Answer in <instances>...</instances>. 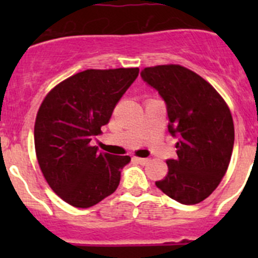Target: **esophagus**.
<instances>
[{"instance_id":"1","label":"esophagus","mask_w":258,"mask_h":258,"mask_svg":"<svg viewBox=\"0 0 258 258\" xmlns=\"http://www.w3.org/2000/svg\"><path fill=\"white\" fill-rule=\"evenodd\" d=\"M134 161H136L137 163H140V165H147L148 163V158H141V157H134Z\"/></svg>"}]
</instances>
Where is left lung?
Listing matches in <instances>:
<instances>
[{
    "mask_svg": "<svg viewBox=\"0 0 258 258\" xmlns=\"http://www.w3.org/2000/svg\"><path fill=\"white\" fill-rule=\"evenodd\" d=\"M141 77L165 101L177 140V157L166 161L168 173L156 186L179 204H199L227 171L235 142L230 110L207 81L178 64L147 67Z\"/></svg>",
    "mask_w": 258,
    "mask_h": 258,
    "instance_id": "left-lung-1",
    "label": "left lung"
}]
</instances>
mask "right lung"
Returning a JSON list of instances; mask_svg holds the SVG:
<instances>
[{
  "label": "right lung",
  "mask_w": 258,
  "mask_h": 258,
  "mask_svg": "<svg viewBox=\"0 0 258 258\" xmlns=\"http://www.w3.org/2000/svg\"><path fill=\"white\" fill-rule=\"evenodd\" d=\"M139 71L86 70L43 100L35 123L36 156L49 187L71 206H95L118 187L131 157L101 152L91 141L108 123Z\"/></svg>",
  "instance_id": "add662e5"
}]
</instances>
